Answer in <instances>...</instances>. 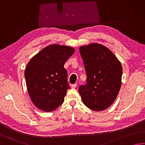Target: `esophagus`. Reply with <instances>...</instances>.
Here are the masks:
<instances>
[{
  "label": "esophagus",
  "instance_id": "obj_1",
  "mask_svg": "<svg viewBox=\"0 0 145 145\" xmlns=\"http://www.w3.org/2000/svg\"><path fill=\"white\" fill-rule=\"evenodd\" d=\"M76 86H77V84H76V83L71 84V88H75Z\"/></svg>",
  "mask_w": 145,
  "mask_h": 145
}]
</instances>
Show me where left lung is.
<instances>
[{"label":"left lung","mask_w":145,"mask_h":145,"mask_svg":"<svg viewBox=\"0 0 145 145\" xmlns=\"http://www.w3.org/2000/svg\"><path fill=\"white\" fill-rule=\"evenodd\" d=\"M86 72V84L78 91L87 107L104 110L112 104L121 86L122 67L114 54L101 44L80 47Z\"/></svg>","instance_id":"obj_1"}]
</instances>
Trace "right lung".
Instances as JSON below:
<instances>
[{"instance_id": "obj_1", "label": "right lung", "mask_w": 145, "mask_h": 145, "mask_svg": "<svg viewBox=\"0 0 145 145\" xmlns=\"http://www.w3.org/2000/svg\"><path fill=\"white\" fill-rule=\"evenodd\" d=\"M74 51L67 46L51 45L27 64L24 72L27 89L33 103L40 110L53 111L64 102L70 88L64 65Z\"/></svg>"}]
</instances>
